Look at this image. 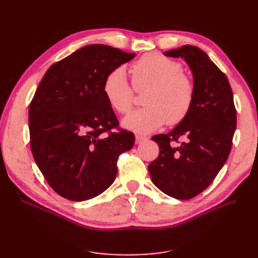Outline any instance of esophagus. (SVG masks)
Instances as JSON below:
<instances>
[{
	"label": "esophagus",
	"mask_w": 258,
	"mask_h": 258,
	"mask_svg": "<svg viewBox=\"0 0 258 258\" xmlns=\"http://www.w3.org/2000/svg\"><path fill=\"white\" fill-rule=\"evenodd\" d=\"M146 137H142V136H136V144H141L142 142L146 141Z\"/></svg>",
	"instance_id": "1"
}]
</instances>
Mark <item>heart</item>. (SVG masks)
<instances>
[{
    "label": "heart",
    "instance_id": "1",
    "mask_svg": "<svg viewBox=\"0 0 258 258\" xmlns=\"http://www.w3.org/2000/svg\"><path fill=\"white\" fill-rule=\"evenodd\" d=\"M182 64L160 53H147L130 68L132 83L137 90L147 89L144 108L122 119V127L139 135L159 129L167 121L177 124L188 115L194 103L195 86L184 74ZM103 93L108 104L118 114H128L135 103V89L124 69L116 68L103 83Z\"/></svg>",
    "mask_w": 258,
    "mask_h": 258
}]
</instances>
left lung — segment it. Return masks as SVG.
I'll return each instance as SVG.
<instances>
[{
  "mask_svg": "<svg viewBox=\"0 0 258 258\" xmlns=\"http://www.w3.org/2000/svg\"><path fill=\"white\" fill-rule=\"evenodd\" d=\"M182 57L194 75L195 98L186 118L167 135L152 138L159 155L148 166L156 187L170 197L187 200L213 182L228 158L236 130L237 114L228 79L208 54L184 45L165 52ZM178 138L184 141L179 147Z\"/></svg>",
  "mask_w": 258,
  "mask_h": 258,
  "instance_id": "obj_1",
  "label": "left lung"
}]
</instances>
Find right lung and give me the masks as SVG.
<instances>
[{"mask_svg": "<svg viewBox=\"0 0 258 258\" xmlns=\"http://www.w3.org/2000/svg\"><path fill=\"white\" fill-rule=\"evenodd\" d=\"M135 56L102 44L85 46L53 63L38 85L29 108L31 151L61 197L83 201L104 191L119 155L134 146L135 136L119 129L103 83Z\"/></svg>", "mask_w": 258, "mask_h": 258, "instance_id": "obj_1", "label": "right lung"}]
</instances>
